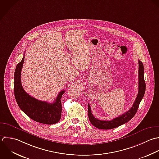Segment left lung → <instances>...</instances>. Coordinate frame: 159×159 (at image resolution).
Returning a JSON list of instances; mask_svg holds the SVG:
<instances>
[{"label":"left lung","instance_id":"8db88e82","mask_svg":"<svg viewBox=\"0 0 159 159\" xmlns=\"http://www.w3.org/2000/svg\"><path fill=\"white\" fill-rule=\"evenodd\" d=\"M139 62V90L137 97L134 102L133 107L124 114L114 118L111 121H102L97 119L93 116L91 111V108L88 103V113L89 120L95 128L100 129H111L117 128L123 124H125L131 120L136 113L139 104L144 97L146 91V83L144 80V70L143 62L141 61Z\"/></svg>","mask_w":159,"mask_h":159}]
</instances>
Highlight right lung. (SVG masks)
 <instances>
[{
    "instance_id": "right-lung-1",
    "label": "right lung",
    "mask_w": 159,
    "mask_h": 159,
    "mask_svg": "<svg viewBox=\"0 0 159 159\" xmlns=\"http://www.w3.org/2000/svg\"><path fill=\"white\" fill-rule=\"evenodd\" d=\"M24 58L25 54L20 62L16 65L14 74V93L16 103L31 120L46 125L56 124L61 117V97L65 91H61L52 103L38 100L28 94L21 83V71Z\"/></svg>"
}]
</instances>
